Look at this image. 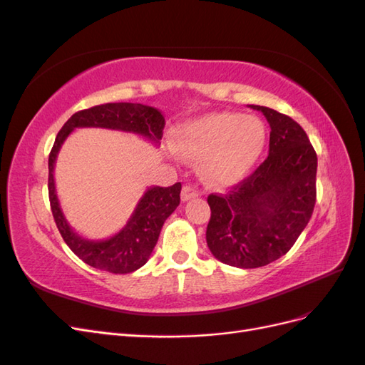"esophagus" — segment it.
I'll return each instance as SVG.
<instances>
[{
  "mask_svg": "<svg viewBox=\"0 0 365 365\" xmlns=\"http://www.w3.org/2000/svg\"><path fill=\"white\" fill-rule=\"evenodd\" d=\"M195 196H197V189H196V187L192 185V184H185L182 187V192H181L182 201H189V200H192V197H195Z\"/></svg>",
  "mask_w": 365,
  "mask_h": 365,
  "instance_id": "1",
  "label": "esophagus"
}]
</instances>
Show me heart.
Returning <instances> with one entry per match:
<instances>
[{
    "instance_id": "heart-1",
    "label": "heart",
    "mask_w": 365,
    "mask_h": 365,
    "mask_svg": "<svg viewBox=\"0 0 365 365\" xmlns=\"http://www.w3.org/2000/svg\"><path fill=\"white\" fill-rule=\"evenodd\" d=\"M267 140L262 120L239 113H213L185 123L178 146L195 158H204L202 170L210 180L235 182L250 172Z\"/></svg>"
}]
</instances>
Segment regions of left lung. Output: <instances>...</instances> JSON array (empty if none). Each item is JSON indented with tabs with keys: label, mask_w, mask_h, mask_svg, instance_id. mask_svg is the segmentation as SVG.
<instances>
[{
	"label": "left lung",
	"mask_w": 365,
	"mask_h": 365,
	"mask_svg": "<svg viewBox=\"0 0 365 365\" xmlns=\"http://www.w3.org/2000/svg\"><path fill=\"white\" fill-rule=\"evenodd\" d=\"M269 155L225 195H210L207 245L236 268H259L288 252L312 216L317 200V153L303 128L267 106Z\"/></svg>",
	"instance_id": "1"
}]
</instances>
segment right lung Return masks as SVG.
<instances>
[{
	"label": "right lung",
	"instance_id": "1",
	"mask_svg": "<svg viewBox=\"0 0 365 365\" xmlns=\"http://www.w3.org/2000/svg\"><path fill=\"white\" fill-rule=\"evenodd\" d=\"M164 117L158 109L141 103H105L73 114L54 140L48 157V197L54 222L65 244L93 268L113 274L134 272L145 264L155 248L164 220L180 205L181 182L170 187H149L128 224L113 237L90 240L79 236L65 219L54 187V163L63 141L76 128H105L138 134L160 145Z\"/></svg>",
	"mask_w": 365,
	"mask_h": 365
}]
</instances>
